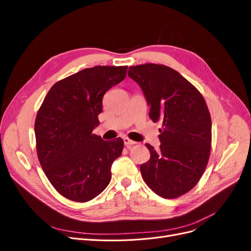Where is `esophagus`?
<instances>
[{
    "mask_svg": "<svg viewBox=\"0 0 251 251\" xmlns=\"http://www.w3.org/2000/svg\"><path fill=\"white\" fill-rule=\"evenodd\" d=\"M124 142H125L126 146H133V144H136V143H137L136 141L131 140L130 138H127V137H125V138H124Z\"/></svg>",
    "mask_w": 251,
    "mask_h": 251,
    "instance_id": "esophagus-1",
    "label": "esophagus"
}]
</instances>
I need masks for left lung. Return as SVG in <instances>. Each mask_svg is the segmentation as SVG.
Masks as SVG:
<instances>
[{"label": "left lung", "mask_w": 251, "mask_h": 251, "mask_svg": "<svg viewBox=\"0 0 251 251\" xmlns=\"http://www.w3.org/2000/svg\"><path fill=\"white\" fill-rule=\"evenodd\" d=\"M128 76L141 87L150 118L161 121L160 150L149 143L151 158L140 165L147 185L165 199H176L196 186L211 149V119L206 101L194 85L164 65L132 66Z\"/></svg>", "instance_id": "1"}]
</instances>
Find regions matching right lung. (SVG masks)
I'll return each mask as SVG.
<instances>
[{
    "label": "right lung",
    "instance_id": "add662e5",
    "mask_svg": "<svg viewBox=\"0 0 251 251\" xmlns=\"http://www.w3.org/2000/svg\"><path fill=\"white\" fill-rule=\"evenodd\" d=\"M127 66L87 68L51 87L36 114V154L52 186L75 202L94 199L111 181V166L124 140L93 134L102 97L123 81Z\"/></svg>",
    "mask_w": 251,
    "mask_h": 251
}]
</instances>
